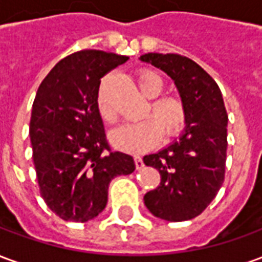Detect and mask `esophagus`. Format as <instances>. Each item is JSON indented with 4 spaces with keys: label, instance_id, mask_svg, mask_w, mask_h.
Segmentation results:
<instances>
[{
    "label": "esophagus",
    "instance_id": "obj_1",
    "mask_svg": "<svg viewBox=\"0 0 262 262\" xmlns=\"http://www.w3.org/2000/svg\"><path fill=\"white\" fill-rule=\"evenodd\" d=\"M135 164H136L137 170H142L144 167V163H143V159L140 156H135Z\"/></svg>",
    "mask_w": 262,
    "mask_h": 262
}]
</instances>
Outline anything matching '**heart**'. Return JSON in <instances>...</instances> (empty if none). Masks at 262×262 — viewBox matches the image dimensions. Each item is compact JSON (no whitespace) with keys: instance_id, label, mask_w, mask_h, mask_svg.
Segmentation results:
<instances>
[{"instance_id":"1","label":"heart","mask_w":262,"mask_h":262,"mask_svg":"<svg viewBox=\"0 0 262 262\" xmlns=\"http://www.w3.org/2000/svg\"><path fill=\"white\" fill-rule=\"evenodd\" d=\"M137 84L143 94L154 98L146 115H150L137 123L119 127L111 135L115 146L125 151H143L154 147L161 140L163 133L167 140L177 137L187 125V105L177 95H160L164 90L163 77L154 70H140L137 73ZM97 109L101 119L114 123L116 114L105 92V84L99 86L97 95Z\"/></svg>"}]
</instances>
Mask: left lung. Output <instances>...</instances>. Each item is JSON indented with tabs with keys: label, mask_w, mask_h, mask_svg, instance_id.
Returning <instances> with one entry per match:
<instances>
[{
	"label": "left lung",
	"mask_w": 262,
	"mask_h": 262,
	"mask_svg": "<svg viewBox=\"0 0 262 262\" xmlns=\"http://www.w3.org/2000/svg\"><path fill=\"white\" fill-rule=\"evenodd\" d=\"M140 60L170 75L188 112L184 135L143 157L161 177L159 187L144 195V205L163 220L193 219L208 208L225 181L227 112L222 92L216 81L185 56L147 53Z\"/></svg>",
	"instance_id": "8db88e82"
}]
</instances>
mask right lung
I'll use <instances>...</instances> for the list:
<instances>
[{
  "instance_id": "right-lung-1",
  "label": "right lung",
  "mask_w": 262,
  "mask_h": 262,
  "mask_svg": "<svg viewBox=\"0 0 262 262\" xmlns=\"http://www.w3.org/2000/svg\"><path fill=\"white\" fill-rule=\"evenodd\" d=\"M126 61L102 50L75 52L39 85L29 126L33 164L40 195L60 219L97 217L109 182L136 168L132 156L109 147L97 109L101 78Z\"/></svg>"
}]
</instances>
